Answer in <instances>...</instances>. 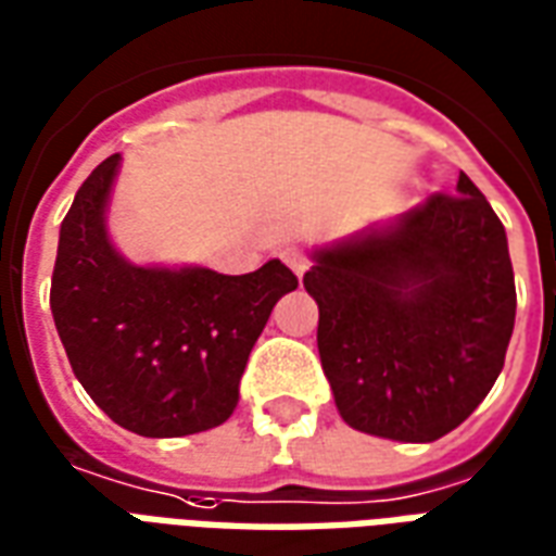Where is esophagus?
I'll use <instances>...</instances> for the list:
<instances>
[{
  "label": "esophagus",
  "instance_id": "34e87169",
  "mask_svg": "<svg viewBox=\"0 0 556 556\" xmlns=\"http://www.w3.org/2000/svg\"><path fill=\"white\" fill-rule=\"evenodd\" d=\"M281 261L287 263L295 275H305L307 266H311V257H307L305 249H299V245H287V249H281Z\"/></svg>",
  "mask_w": 556,
  "mask_h": 556
}]
</instances>
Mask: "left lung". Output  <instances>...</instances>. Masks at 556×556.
Listing matches in <instances>:
<instances>
[{
	"label": "left lung",
	"mask_w": 556,
	"mask_h": 556,
	"mask_svg": "<svg viewBox=\"0 0 556 556\" xmlns=\"http://www.w3.org/2000/svg\"><path fill=\"white\" fill-rule=\"evenodd\" d=\"M305 290L338 412L362 432L441 439L504 370L516 278L504 225L468 174L396 228L317 251Z\"/></svg>",
	"instance_id": "8db88e82"
}]
</instances>
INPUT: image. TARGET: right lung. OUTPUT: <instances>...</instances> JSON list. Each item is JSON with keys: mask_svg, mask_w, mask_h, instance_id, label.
Wrapping results in <instances>:
<instances>
[{"mask_svg": "<svg viewBox=\"0 0 556 556\" xmlns=\"http://www.w3.org/2000/svg\"><path fill=\"white\" fill-rule=\"evenodd\" d=\"M121 156L88 174L62 222L50 307L76 379L117 427L177 439L225 424L275 302L299 287L281 261L257 273L144 269L106 237Z\"/></svg>", "mask_w": 556, "mask_h": 556, "instance_id": "right-lung-1", "label": "right lung"}]
</instances>
